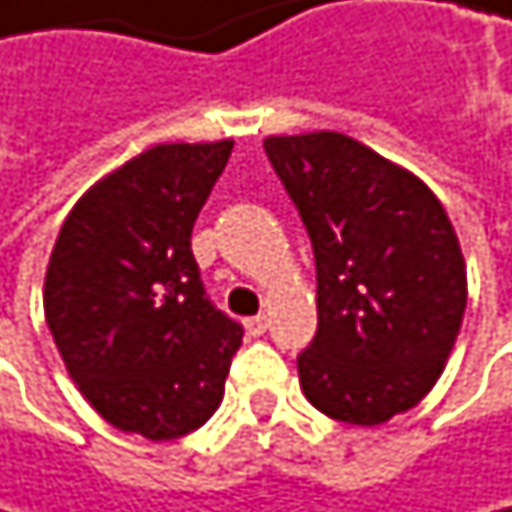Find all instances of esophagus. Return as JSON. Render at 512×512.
I'll use <instances>...</instances> for the list:
<instances>
[{
  "mask_svg": "<svg viewBox=\"0 0 512 512\" xmlns=\"http://www.w3.org/2000/svg\"><path fill=\"white\" fill-rule=\"evenodd\" d=\"M245 327L251 337H261V334H267L270 321H267V315H254V318H245Z\"/></svg>",
  "mask_w": 512,
  "mask_h": 512,
  "instance_id": "1",
  "label": "esophagus"
}]
</instances>
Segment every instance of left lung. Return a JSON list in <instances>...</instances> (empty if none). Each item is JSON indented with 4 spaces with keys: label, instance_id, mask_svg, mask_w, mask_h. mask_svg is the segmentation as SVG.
Here are the masks:
<instances>
[{
    "label": "left lung",
    "instance_id": "left-lung-1",
    "mask_svg": "<svg viewBox=\"0 0 512 512\" xmlns=\"http://www.w3.org/2000/svg\"><path fill=\"white\" fill-rule=\"evenodd\" d=\"M264 151L315 254L318 331L297 355L306 400L367 428L407 413L440 379L467 303L446 209L343 133L270 136Z\"/></svg>",
    "mask_w": 512,
    "mask_h": 512
}]
</instances>
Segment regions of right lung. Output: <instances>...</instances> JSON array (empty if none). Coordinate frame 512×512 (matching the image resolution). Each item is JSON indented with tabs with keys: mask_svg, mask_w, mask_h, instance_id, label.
I'll list each match as a JSON object with an SVG mask.
<instances>
[{
	"mask_svg": "<svg viewBox=\"0 0 512 512\" xmlns=\"http://www.w3.org/2000/svg\"><path fill=\"white\" fill-rule=\"evenodd\" d=\"M233 142L154 145L105 175L60 227L45 318L69 376L115 428L175 440L224 397L242 324L206 297L194 221Z\"/></svg>",
	"mask_w": 512,
	"mask_h": 512,
	"instance_id": "add662e5",
	"label": "right lung"
}]
</instances>
